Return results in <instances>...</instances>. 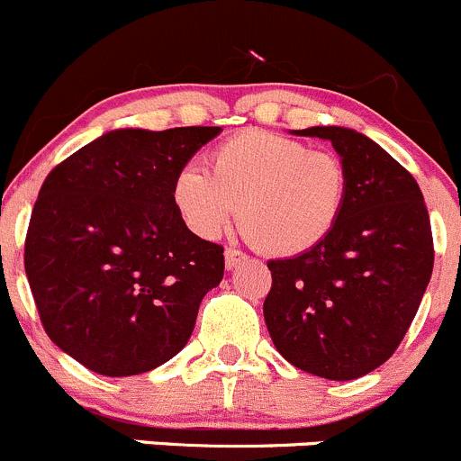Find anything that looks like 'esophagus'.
<instances>
[{
  "instance_id": "34e87169",
  "label": "esophagus",
  "mask_w": 461,
  "mask_h": 461,
  "mask_svg": "<svg viewBox=\"0 0 461 461\" xmlns=\"http://www.w3.org/2000/svg\"><path fill=\"white\" fill-rule=\"evenodd\" d=\"M246 259V253H241V250H237V249H226L224 250V262H226V268H235L237 264H241Z\"/></svg>"
}]
</instances>
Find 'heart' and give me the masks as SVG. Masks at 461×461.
Returning <instances> with one entry per match:
<instances>
[{"label":"heart","mask_w":461,"mask_h":461,"mask_svg":"<svg viewBox=\"0 0 461 461\" xmlns=\"http://www.w3.org/2000/svg\"><path fill=\"white\" fill-rule=\"evenodd\" d=\"M211 172L179 167L170 197L190 230L221 235L240 208V229L258 250L294 258L321 246L343 217L349 176L343 158L291 136L246 130L217 145Z\"/></svg>","instance_id":"obj_1"}]
</instances>
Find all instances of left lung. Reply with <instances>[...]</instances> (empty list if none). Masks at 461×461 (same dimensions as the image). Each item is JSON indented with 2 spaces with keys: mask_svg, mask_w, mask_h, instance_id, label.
Returning a JSON list of instances; mask_svg holds the SVG:
<instances>
[{
  "mask_svg": "<svg viewBox=\"0 0 461 461\" xmlns=\"http://www.w3.org/2000/svg\"><path fill=\"white\" fill-rule=\"evenodd\" d=\"M331 140L349 176L348 203L316 249L271 259L264 321L277 352L309 375L352 381L403 340L432 276L435 249L414 176L348 127H309Z\"/></svg>",
  "mask_w": 461,
  "mask_h": 461,
  "instance_id": "1",
  "label": "left lung"
}]
</instances>
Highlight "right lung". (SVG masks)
Returning <instances> with one entry per match:
<instances>
[{
  "instance_id": "obj_1",
  "label": "right lung",
  "mask_w": 461,
  "mask_h": 461,
  "mask_svg": "<svg viewBox=\"0 0 461 461\" xmlns=\"http://www.w3.org/2000/svg\"><path fill=\"white\" fill-rule=\"evenodd\" d=\"M221 127L113 130L58 163L40 188L24 268L49 339L104 376L154 370L184 349L224 249L185 226L176 170Z\"/></svg>"
}]
</instances>
